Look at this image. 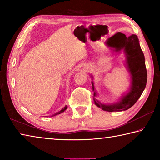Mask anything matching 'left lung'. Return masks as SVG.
Wrapping results in <instances>:
<instances>
[{"label":"left lung","instance_id":"1","mask_svg":"<svg viewBox=\"0 0 160 160\" xmlns=\"http://www.w3.org/2000/svg\"><path fill=\"white\" fill-rule=\"evenodd\" d=\"M108 45L114 48L116 51L124 50L126 56V64L131 75V90L123 96L120 102L113 105L102 104L94 99V103L102 110L107 112H121L128 109L133 106L141 96L147 83V70L145 67V56L140 48L138 39L136 35L132 34L126 37L124 34L118 32L109 38ZM93 82H92L94 90ZM95 96V93L94 94Z\"/></svg>","mask_w":160,"mask_h":160}]
</instances>
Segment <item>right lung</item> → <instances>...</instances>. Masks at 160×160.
<instances>
[{"mask_svg":"<svg viewBox=\"0 0 160 160\" xmlns=\"http://www.w3.org/2000/svg\"><path fill=\"white\" fill-rule=\"evenodd\" d=\"M67 109V107L66 106V107H65L64 108H63V109H62L61 111H60V112H57V113H55V114H53L52 116H56V115H57V114H59V113H61L62 112H64V111L65 110H66Z\"/></svg>","mask_w":160,"mask_h":160,"instance_id":"add662e5","label":"right lung"}]
</instances>
